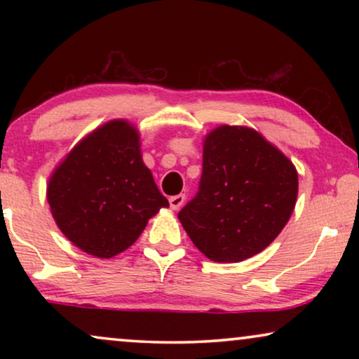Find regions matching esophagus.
<instances>
[{
  "label": "esophagus",
  "mask_w": 359,
  "mask_h": 359,
  "mask_svg": "<svg viewBox=\"0 0 359 359\" xmlns=\"http://www.w3.org/2000/svg\"><path fill=\"white\" fill-rule=\"evenodd\" d=\"M184 199H186V196L184 194H176V196H171L170 198V205H171V209L173 210H178L181 205L184 204Z\"/></svg>",
  "instance_id": "obj_1"
}]
</instances>
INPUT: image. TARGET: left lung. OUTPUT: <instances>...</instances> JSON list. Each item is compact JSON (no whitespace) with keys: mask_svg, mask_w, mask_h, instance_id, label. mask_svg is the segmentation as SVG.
<instances>
[{"mask_svg":"<svg viewBox=\"0 0 359 359\" xmlns=\"http://www.w3.org/2000/svg\"><path fill=\"white\" fill-rule=\"evenodd\" d=\"M297 184L296 166L262 134L220 126L205 137L199 191L178 219L209 259L243 262L281 233Z\"/></svg>","mask_w":359,"mask_h":359,"instance_id":"1","label":"left lung"}]
</instances>
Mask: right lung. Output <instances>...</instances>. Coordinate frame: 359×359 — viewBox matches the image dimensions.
I'll list each match as a JSON object with an SVG mask.
<instances>
[{"instance_id":"obj_1","label":"right lung","mask_w":359,"mask_h":359,"mask_svg":"<svg viewBox=\"0 0 359 359\" xmlns=\"http://www.w3.org/2000/svg\"><path fill=\"white\" fill-rule=\"evenodd\" d=\"M47 201L62 233L97 258L129 248L170 205L142 161L139 132L121 119L93 130L65 156L48 180Z\"/></svg>"}]
</instances>
